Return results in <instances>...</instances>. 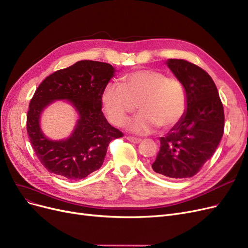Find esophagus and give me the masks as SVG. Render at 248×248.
I'll list each match as a JSON object with an SVG mask.
<instances>
[{
  "label": "esophagus",
  "instance_id": "esophagus-1",
  "mask_svg": "<svg viewBox=\"0 0 248 248\" xmlns=\"http://www.w3.org/2000/svg\"><path fill=\"white\" fill-rule=\"evenodd\" d=\"M127 140H129L132 143H140L141 141L140 139H136V138H132V136H127Z\"/></svg>",
  "mask_w": 248,
  "mask_h": 248
}]
</instances>
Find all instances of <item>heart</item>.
<instances>
[{"mask_svg":"<svg viewBox=\"0 0 248 248\" xmlns=\"http://www.w3.org/2000/svg\"><path fill=\"white\" fill-rule=\"evenodd\" d=\"M101 104L110 123L123 126L136 108L140 112L126 124L132 133L144 135L159 126L169 129L184 117L186 92L176 78L156 70H140L126 75L122 85L109 83L101 94Z\"/></svg>","mask_w":248,"mask_h":248,"instance_id":"1","label":"heart"}]
</instances>
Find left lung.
Returning <instances> with one entry per match:
<instances>
[{
    "label": "left lung",
    "instance_id": "obj_1",
    "mask_svg": "<svg viewBox=\"0 0 248 248\" xmlns=\"http://www.w3.org/2000/svg\"><path fill=\"white\" fill-rule=\"evenodd\" d=\"M167 66L186 92L184 117L160 139L161 147L152 168L170 178L197 173L212 157L224 133V108L211 77L184 59H168Z\"/></svg>",
    "mask_w": 248,
    "mask_h": 248
}]
</instances>
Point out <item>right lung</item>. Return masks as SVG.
Listing matches in <instances>:
<instances>
[{
	"mask_svg": "<svg viewBox=\"0 0 248 248\" xmlns=\"http://www.w3.org/2000/svg\"><path fill=\"white\" fill-rule=\"evenodd\" d=\"M116 70L109 63L80 61L48 76L33 94L27 118L31 147L51 173L67 179H81L99 169L108 143L122 138L101 112V94ZM56 100L69 101L78 120L67 139L53 141L40 129V115Z\"/></svg>",
	"mask_w": 248,
	"mask_h": 248,
	"instance_id": "right-lung-1",
	"label": "right lung"
}]
</instances>
